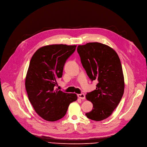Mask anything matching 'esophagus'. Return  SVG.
<instances>
[{"label":"esophagus","instance_id":"obj_1","mask_svg":"<svg viewBox=\"0 0 147 147\" xmlns=\"http://www.w3.org/2000/svg\"><path fill=\"white\" fill-rule=\"evenodd\" d=\"M78 97L79 98H80L82 100H84L86 98V96L84 95V94H78Z\"/></svg>","mask_w":147,"mask_h":147}]
</instances>
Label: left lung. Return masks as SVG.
<instances>
[{
  "label": "left lung",
  "mask_w": 147,
  "mask_h": 147,
  "mask_svg": "<svg viewBox=\"0 0 147 147\" xmlns=\"http://www.w3.org/2000/svg\"><path fill=\"white\" fill-rule=\"evenodd\" d=\"M77 50L87 76L91 81H98L96 89L86 96L93 105L86 115L94 121H102L111 115L124 94L121 61L114 50L100 43L79 45Z\"/></svg>",
  "instance_id": "obj_1"
}]
</instances>
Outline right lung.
Returning <instances> with one entry per match:
<instances>
[{
	"instance_id": "right-lung-1",
	"label": "right lung",
	"mask_w": 147,
	"mask_h": 147,
	"mask_svg": "<svg viewBox=\"0 0 147 147\" xmlns=\"http://www.w3.org/2000/svg\"><path fill=\"white\" fill-rule=\"evenodd\" d=\"M76 46H43L31 59L26 77V90L35 111L46 121H55L63 118L70 104L77 100L76 94L55 89L57 80L62 77L65 61Z\"/></svg>"
}]
</instances>
